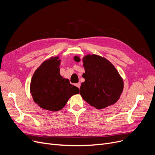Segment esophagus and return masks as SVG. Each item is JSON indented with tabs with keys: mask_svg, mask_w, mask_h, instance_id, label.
<instances>
[{
	"mask_svg": "<svg viewBox=\"0 0 155 155\" xmlns=\"http://www.w3.org/2000/svg\"><path fill=\"white\" fill-rule=\"evenodd\" d=\"M80 85H81V84H80V83L79 82V83H77V84H75V86H77L78 88H80Z\"/></svg>",
	"mask_w": 155,
	"mask_h": 155,
	"instance_id": "esophagus-1",
	"label": "esophagus"
}]
</instances>
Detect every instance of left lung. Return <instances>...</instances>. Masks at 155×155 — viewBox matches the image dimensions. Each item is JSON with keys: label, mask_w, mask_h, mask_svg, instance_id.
<instances>
[{"label": "left lung", "mask_w": 155, "mask_h": 155, "mask_svg": "<svg viewBox=\"0 0 155 155\" xmlns=\"http://www.w3.org/2000/svg\"><path fill=\"white\" fill-rule=\"evenodd\" d=\"M74 60L80 61L77 56ZM85 72V82L80 87L83 99L97 109L115 104L123 91L124 82L114 66L106 58L96 54H88L83 58Z\"/></svg>", "instance_id": "left-lung-1"}]
</instances>
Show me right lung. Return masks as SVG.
I'll use <instances>...</instances> for the list:
<instances>
[{
  "mask_svg": "<svg viewBox=\"0 0 155 155\" xmlns=\"http://www.w3.org/2000/svg\"><path fill=\"white\" fill-rule=\"evenodd\" d=\"M58 56L45 60L32 75L30 92L40 107L50 111L60 110L70 97L79 94V88L60 74Z\"/></svg>",
  "mask_w": 155,
  "mask_h": 155,
  "instance_id": "obj_1",
  "label": "right lung"
}]
</instances>
